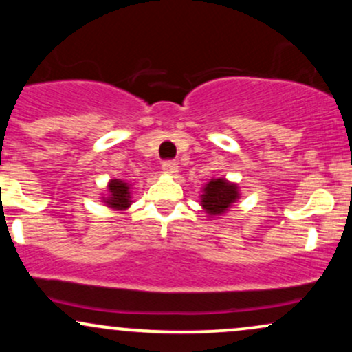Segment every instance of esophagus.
Here are the masks:
<instances>
[{
    "label": "esophagus",
    "instance_id": "esophagus-1",
    "mask_svg": "<svg viewBox=\"0 0 352 352\" xmlns=\"http://www.w3.org/2000/svg\"><path fill=\"white\" fill-rule=\"evenodd\" d=\"M162 170L165 173H168V175H175V173L179 172V164H177L175 160H165L162 164Z\"/></svg>",
    "mask_w": 352,
    "mask_h": 352
}]
</instances>
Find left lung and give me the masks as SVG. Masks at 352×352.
Segmentation results:
<instances>
[{"label": "left lung", "mask_w": 352, "mask_h": 352, "mask_svg": "<svg viewBox=\"0 0 352 352\" xmlns=\"http://www.w3.org/2000/svg\"><path fill=\"white\" fill-rule=\"evenodd\" d=\"M238 197L240 193H238L236 184H230L225 179H212L204 188L201 207L210 217L223 215L238 200Z\"/></svg>", "instance_id": "8db88e82"}]
</instances>
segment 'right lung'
I'll return each instance as SVG.
<instances>
[{
    "instance_id": "right-lung-1",
    "label": "right lung",
    "mask_w": 352,
    "mask_h": 352,
    "mask_svg": "<svg viewBox=\"0 0 352 352\" xmlns=\"http://www.w3.org/2000/svg\"><path fill=\"white\" fill-rule=\"evenodd\" d=\"M109 197H106V205L114 210H125L131 205V185L124 180H111L107 185Z\"/></svg>"
}]
</instances>
